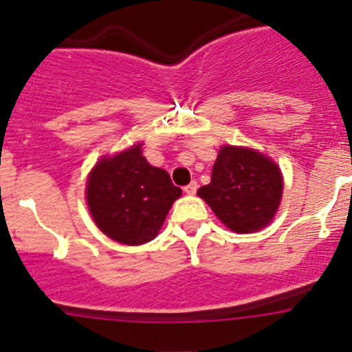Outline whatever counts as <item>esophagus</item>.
Here are the masks:
<instances>
[{
  "instance_id": "esophagus-1",
  "label": "esophagus",
  "mask_w": 352,
  "mask_h": 352,
  "mask_svg": "<svg viewBox=\"0 0 352 352\" xmlns=\"http://www.w3.org/2000/svg\"><path fill=\"white\" fill-rule=\"evenodd\" d=\"M184 192L189 194V196H194V194L197 192V182H196V180H192V182H190L189 186L184 187Z\"/></svg>"
}]
</instances>
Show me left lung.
Masks as SVG:
<instances>
[{
  "mask_svg": "<svg viewBox=\"0 0 352 352\" xmlns=\"http://www.w3.org/2000/svg\"><path fill=\"white\" fill-rule=\"evenodd\" d=\"M283 175L269 156L242 146H223L211 182L197 190L223 225L235 233H254L274 218L283 197Z\"/></svg>",
  "mask_w": 352,
  "mask_h": 352,
  "instance_id": "1",
  "label": "left lung"
}]
</instances>
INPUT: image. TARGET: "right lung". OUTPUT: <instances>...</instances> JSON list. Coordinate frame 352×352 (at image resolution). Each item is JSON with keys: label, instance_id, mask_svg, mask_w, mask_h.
Instances as JSON below:
<instances>
[{"label": "right lung", "instance_id": "add662e5", "mask_svg": "<svg viewBox=\"0 0 352 352\" xmlns=\"http://www.w3.org/2000/svg\"><path fill=\"white\" fill-rule=\"evenodd\" d=\"M134 144L113 156H102L87 180V202L95 225L124 245L153 240L182 190L170 175L150 165Z\"/></svg>", "mask_w": 352, "mask_h": 352}]
</instances>
